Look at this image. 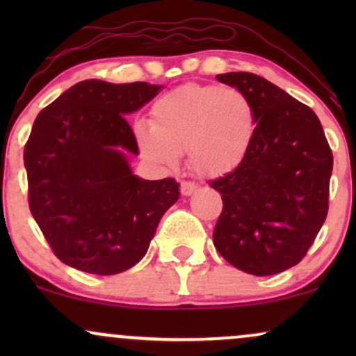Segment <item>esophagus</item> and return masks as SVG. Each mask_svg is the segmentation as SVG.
<instances>
[{"instance_id":"obj_1","label":"esophagus","mask_w":356,"mask_h":356,"mask_svg":"<svg viewBox=\"0 0 356 356\" xmlns=\"http://www.w3.org/2000/svg\"><path fill=\"white\" fill-rule=\"evenodd\" d=\"M195 189H197V186H195L194 182H189V181L181 182V194L186 195V197L187 195H191Z\"/></svg>"}]
</instances>
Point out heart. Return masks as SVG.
<instances>
[{"label": "heart", "mask_w": 356, "mask_h": 356, "mask_svg": "<svg viewBox=\"0 0 356 356\" xmlns=\"http://www.w3.org/2000/svg\"><path fill=\"white\" fill-rule=\"evenodd\" d=\"M152 120L136 125L142 155L174 167L187 162L202 177L232 172L246 157L256 130L254 108L238 88L189 83L154 102Z\"/></svg>", "instance_id": "1"}]
</instances>
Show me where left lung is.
Instances as JSON below:
<instances>
[{
    "instance_id": "1",
    "label": "left lung",
    "mask_w": 356,
    "mask_h": 356,
    "mask_svg": "<svg viewBox=\"0 0 356 356\" xmlns=\"http://www.w3.org/2000/svg\"><path fill=\"white\" fill-rule=\"evenodd\" d=\"M252 104L256 130L241 164L211 182L222 212L212 239L241 271L269 276L303 259L328 214L333 154L316 113L263 76H216Z\"/></svg>"
}]
</instances>
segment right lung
I'll use <instances>...</instances> for the list:
<instances>
[{"label":"right lung","mask_w":356,"mask_h":356,"mask_svg":"<svg viewBox=\"0 0 356 356\" xmlns=\"http://www.w3.org/2000/svg\"><path fill=\"white\" fill-rule=\"evenodd\" d=\"M161 88L83 80L36 117L23 154L28 202L67 266L102 276L136 266L162 216L177 202L174 179L145 181L129 162L138 147L124 115Z\"/></svg>","instance_id":"1"}]
</instances>
